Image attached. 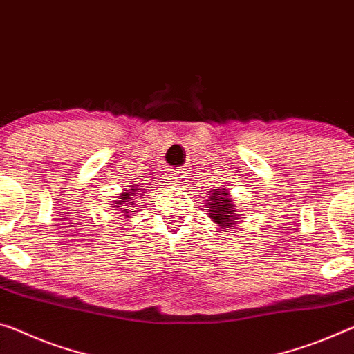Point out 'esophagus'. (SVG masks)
I'll list each match as a JSON object with an SVG mask.
<instances>
[{"label":"esophagus","instance_id":"obj_1","mask_svg":"<svg viewBox=\"0 0 354 354\" xmlns=\"http://www.w3.org/2000/svg\"><path fill=\"white\" fill-rule=\"evenodd\" d=\"M169 178H171V180L176 182V185H180L182 180H183V172H182L180 169L172 171V172L169 174Z\"/></svg>","mask_w":354,"mask_h":354}]
</instances>
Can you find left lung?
<instances>
[{"mask_svg": "<svg viewBox=\"0 0 354 354\" xmlns=\"http://www.w3.org/2000/svg\"><path fill=\"white\" fill-rule=\"evenodd\" d=\"M207 210L212 221H215L216 225H220L223 230L226 227H234L237 225V221L241 220V214H237L236 204L231 198V194L225 188H216L212 189L210 196L207 198Z\"/></svg>", "mask_w": 354, "mask_h": 354, "instance_id": "1", "label": "left lung"}]
</instances>
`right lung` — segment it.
<instances>
[{"instance_id":"1","label":"right lung","mask_w":354,"mask_h":354,"mask_svg":"<svg viewBox=\"0 0 354 354\" xmlns=\"http://www.w3.org/2000/svg\"><path fill=\"white\" fill-rule=\"evenodd\" d=\"M136 187H138V185H136ZM136 187L124 189V192L118 196V201H115V205H112V207L120 210V214L124 218H129V216L133 215V212H136V207L139 205L138 199L142 196V193H145L142 188L138 189Z\"/></svg>"}]
</instances>
